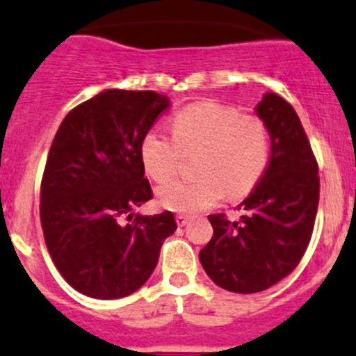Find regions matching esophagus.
Listing matches in <instances>:
<instances>
[{"label":"esophagus","mask_w":356,"mask_h":356,"mask_svg":"<svg viewBox=\"0 0 356 356\" xmlns=\"http://www.w3.org/2000/svg\"><path fill=\"white\" fill-rule=\"evenodd\" d=\"M175 222H177L179 227H184L186 223L190 222V216H186V214H177V216H175Z\"/></svg>","instance_id":"esophagus-1"}]
</instances>
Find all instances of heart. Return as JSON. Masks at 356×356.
I'll return each instance as SVG.
<instances>
[{"mask_svg": "<svg viewBox=\"0 0 356 356\" xmlns=\"http://www.w3.org/2000/svg\"><path fill=\"white\" fill-rule=\"evenodd\" d=\"M174 138L150 129L140 142V159L156 182L170 181L179 170L181 154H197L193 181L159 186L156 195L165 209L198 213L225 197L241 198L254 190L268 170L271 136L257 115L213 101L193 102L172 117Z\"/></svg>", "mask_w": 356, "mask_h": 356, "instance_id": "1", "label": "heart"}]
</instances>
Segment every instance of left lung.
<instances>
[{
	"instance_id": "1",
	"label": "left lung",
	"mask_w": 356,
	"mask_h": 356,
	"mask_svg": "<svg viewBox=\"0 0 356 356\" xmlns=\"http://www.w3.org/2000/svg\"><path fill=\"white\" fill-rule=\"evenodd\" d=\"M255 111L270 129L268 170L243 200L241 220L211 214L213 238L198 255L216 286L241 294L268 289L296 268L319 204L318 161L294 108L268 92Z\"/></svg>"
}]
</instances>
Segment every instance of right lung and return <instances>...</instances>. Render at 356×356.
<instances>
[{"instance_id": "right-lung-1", "label": "right lung", "mask_w": 356, "mask_h": 356, "mask_svg": "<svg viewBox=\"0 0 356 356\" xmlns=\"http://www.w3.org/2000/svg\"><path fill=\"white\" fill-rule=\"evenodd\" d=\"M168 106L158 92L104 90L70 110L54 134L40 223L56 270L85 296L117 300L138 291L177 229L170 211L133 213L152 198L140 142Z\"/></svg>"}]
</instances>
